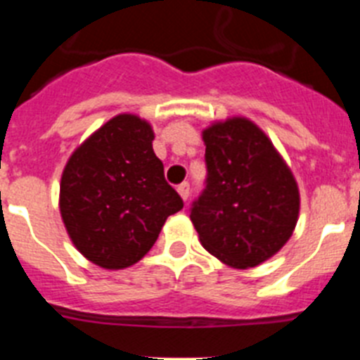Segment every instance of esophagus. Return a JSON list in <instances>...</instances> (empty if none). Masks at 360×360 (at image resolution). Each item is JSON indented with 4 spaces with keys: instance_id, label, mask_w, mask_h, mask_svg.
<instances>
[{
    "instance_id": "esophagus-1",
    "label": "esophagus",
    "mask_w": 360,
    "mask_h": 360,
    "mask_svg": "<svg viewBox=\"0 0 360 360\" xmlns=\"http://www.w3.org/2000/svg\"><path fill=\"white\" fill-rule=\"evenodd\" d=\"M176 191H178V195L182 196L184 202H186V200L189 198V193H191V186H189V182H182V184H180V186L176 187Z\"/></svg>"
}]
</instances>
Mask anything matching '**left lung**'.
Here are the masks:
<instances>
[{
    "mask_svg": "<svg viewBox=\"0 0 360 360\" xmlns=\"http://www.w3.org/2000/svg\"><path fill=\"white\" fill-rule=\"evenodd\" d=\"M207 178L191 203L203 249L236 269L274 256L294 232L299 191L265 133L247 119L203 131Z\"/></svg>",
    "mask_w": 360,
    "mask_h": 360,
    "instance_id": "1",
    "label": "left lung"
}]
</instances>
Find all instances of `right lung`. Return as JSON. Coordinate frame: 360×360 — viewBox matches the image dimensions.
Instances as JSON below:
<instances>
[{"mask_svg": "<svg viewBox=\"0 0 360 360\" xmlns=\"http://www.w3.org/2000/svg\"><path fill=\"white\" fill-rule=\"evenodd\" d=\"M153 129L117 115L73 151L63 171L61 207L73 245L103 269H126L148 254L167 216L184 207L153 151Z\"/></svg>", "mask_w": 360, "mask_h": 360, "instance_id": "1", "label": "right lung"}]
</instances>
